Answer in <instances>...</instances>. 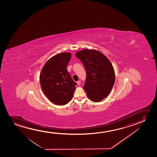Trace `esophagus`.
Here are the masks:
<instances>
[{
    "label": "esophagus",
    "instance_id": "34e87169",
    "mask_svg": "<svg viewBox=\"0 0 157 157\" xmlns=\"http://www.w3.org/2000/svg\"><path fill=\"white\" fill-rule=\"evenodd\" d=\"M77 83L78 85H80V84H81V82L80 81V80H78L77 82Z\"/></svg>",
    "mask_w": 157,
    "mask_h": 157
}]
</instances>
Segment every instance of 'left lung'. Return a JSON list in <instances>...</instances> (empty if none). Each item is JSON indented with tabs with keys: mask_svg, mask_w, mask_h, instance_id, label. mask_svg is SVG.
I'll list each match as a JSON object with an SVG mask.
<instances>
[{
	"mask_svg": "<svg viewBox=\"0 0 157 157\" xmlns=\"http://www.w3.org/2000/svg\"><path fill=\"white\" fill-rule=\"evenodd\" d=\"M86 71L83 88L88 98L99 102L107 97L114 86L115 75L111 63L104 55L94 50H82L76 53Z\"/></svg>",
	"mask_w": 157,
	"mask_h": 157,
	"instance_id": "obj_1",
	"label": "left lung"
}]
</instances>
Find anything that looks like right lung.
I'll list each match as a JSON object with an SVG mask.
<instances>
[{
	"label": "right lung",
	"mask_w": 157,
	"mask_h": 157,
	"mask_svg": "<svg viewBox=\"0 0 157 157\" xmlns=\"http://www.w3.org/2000/svg\"><path fill=\"white\" fill-rule=\"evenodd\" d=\"M71 57L69 52L57 54L48 60L41 72V88L48 99L57 105L68 103L77 85L67 71Z\"/></svg>",
	"instance_id": "1"
}]
</instances>
